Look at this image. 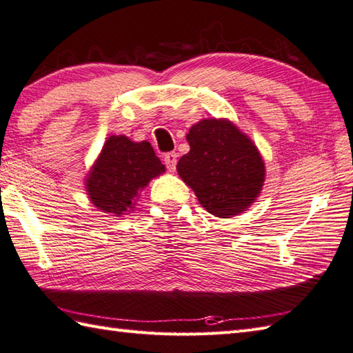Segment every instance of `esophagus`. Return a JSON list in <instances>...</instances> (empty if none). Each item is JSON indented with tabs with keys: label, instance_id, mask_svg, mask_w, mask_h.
I'll return each mask as SVG.
<instances>
[{
	"label": "esophagus",
	"instance_id": "obj_1",
	"mask_svg": "<svg viewBox=\"0 0 353 353\" xmlns=\"http://www.w3.org/2000/svg\"><path fill=\"white\" fill-rule=\"evenodd\" d=\"M163 162L167 165V168L170 171H174L176 170V163H177V153L174 152H170L163 156Z\"/></svg>",
	"mask_w": 353,
	"mask_h": 353
}]
</instances>
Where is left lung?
Listing matches in <instances>:
<instances>
[{"mask_svg": "<svg viewBox=\"0 0 353 353\" xmlns=\"http://www.w3.org/2000/svg\"><path fill=\"white\" fill-rule=\"evenodd\" d=\"M190 152L177 172L209 214L229 219L244 212L262 190L265 167L252 139L229 119H201L186 134Z\"/></svg>", "mask_w": 353, "mask_h": 353, "instance_id": "8db88e82", "label": "left lung"}]
</instances>
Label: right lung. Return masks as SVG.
Returning a JSON list of instances; mask_svg holds the SVG:
<instances>
[{
	"instance_id": "add662e5",
	"label": "right lung",
	"mask_w": 353,
	"mask_h": 353,
	"mask_svg": "<svg viewBox=\"0 0 353 353\" xmlns=\"http://www.w3.org/2000/svg\"><path fill=\"white\" fill-rule=\"evenodd\" d=\"M163 171L150 142L112 134L88 174V196L101 212L121 216L132 211L139 192Z\"/></svg>"
}]
</instances>
